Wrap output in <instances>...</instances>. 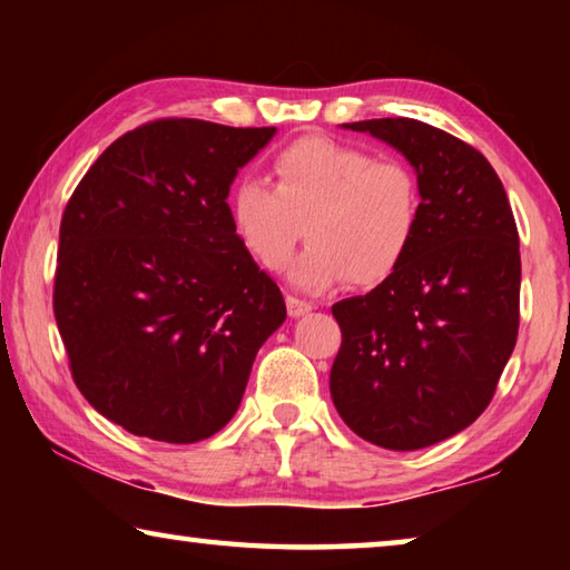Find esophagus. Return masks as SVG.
I'll use <instances>...</instances> for the list:
<instances>
[{"label":"esophagus","mask_w":570,"mask_h":570,"mask_svg":"<svg viewBox=\"0 0 570 570\" xmlns=\"http://www.w3.org/2000/svg\"><path fill=\"white\" fill-rule=\"evenodd\" d=\"M286 308H288V316H304V314L312 312L314 304L306 302V298H302V296L288 294L286 296Z\"/></svg>","instance_id":"obj_1"}]
</instances>
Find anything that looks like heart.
<instances>
[{
  "mask_svg": "<svg viewBox=\"0 0 570 570\" xmlns=\"http://www.w3.org/2000/svg\"><path fill=\"white\" fill-rule=\"evenodd\" d=\"M276 186L244 176L228 196L238 244L274 272L312 240L292 268L304 288H330L350 278L380 286L407 262L422 226V186L412 166L330 138H298L274 158Z\"/></svg>",
  "mask_w": 570,
  "mask_h": 570,
  "instance_id": "1",
  "label": "heart"
}]
</instances>
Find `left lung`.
<instances>
[{"label": "left lung", "mask_w": 570, "mask_h": 570, "mask_svg": "<svg viewBox=\"0 0 570 570\" xmlns=\"http://www.w3.org/2000/svg\"><path fill=\"white\" fill-rule=\"evenodd\" d=\"M417 170L422 226L407 262L332 306L342 330L330 390L356 435L420 450L475 422L493 400L520 324L513 210L480 150L412 118L346 122Z\"/></svg>", "instance_id": "left-lung-1"}]
</instances>
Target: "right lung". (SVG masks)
<instances>
[{"label":"right lung","instance_id":"right-lung-1","mask_svg":"<svg viewBox=\"0 0 570 570\" xmlns=\"http://www.w3.org/2000/svg\"><path fill=\"white\" fill-rule=\"evenodd\" d=\"M276 128L163 118L120 135L60 224L52 306L102 417L188 445L234 417L282 288L238 244L228 188Z\"/></svg>","mask_w":570,"mask_h":570}]
</instances>
